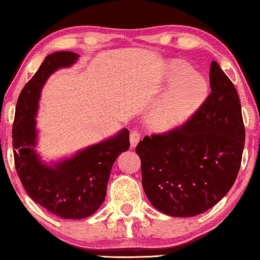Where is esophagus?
Masks as SVG:
<instances>
[{
	"label": "esophagus",
	"mask_w": 260,
	"mask_h": 260,
	"mask_svg": "<svg viewBox=\"0 0 260 260\" xmlns=\"http://www.w3.org/2000/svg\"><path fill=\"white\" fill-rule=\"evenodd\" d=\"M129 141H131V146L132 147H135L138 145V142L140 141V132L139 131H132L129 134Z\"/></svg>",
	"instance_id": "34e87169"
}]
</instances>
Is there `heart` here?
Returning a JSON list of instances; mask_svg holds the SVG:
<instances>
[{"label":"heart","instance_id":"1","mask_svg":"<svg viewBox=\"0 0 260 260\" xmlns=\"http://www.w3.org/2000/svg\"><path fill=\"white\" fill-rule=\"evenodd\" d=\"M166 79L174 85L156 101L147 118L148 125L159 132L184 125L203 105L208 94L205 78L194 74L193 69L182 62L170 66Z\"/></svg>","mask_w":260,"mask_h":260}]
</instances>
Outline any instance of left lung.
I'll return each instance as SVG.
<instances>
[{"label": "left lung", "mask_w": 260, "mask_h": 260, "mask_svg": "<svg viewBox=\"0 0 260 260\" xmlns=\"http://www.w3.org/2000/svg\"><path fill=\"white\" fill-rule=\"evenodd\" d=\"M211 94L188 121L139 142L142 187L156 210L194 217L220 202L235 184L245 144L238 93L215 61Z\"/></svg>", "instance_id": "left-lung-1"}]
</instances>
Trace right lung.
Instances as JSON below:
<instances>
[{
	"mask_svg": "<svg viewBox=\"0 0 260 260\" xmlns=\"http://www.w3.org/2000/svg\"><path fill=\"white\" fill-rule=\"evenodd\" d=\"M79 55L56 52L45 58L17 99L13 123L14 161L25 192L40 206L63 219H82L104 203L113 164L129 148V131L89 146L74 156L46 165L36 154V113L41 89L58 68L71 67Z\"/></svg>",
	"mask_w": 260,
	"mask_h": 260,
	"instance_id": "right-lung-1",
	"label": "right lung"
}]
</instances>
